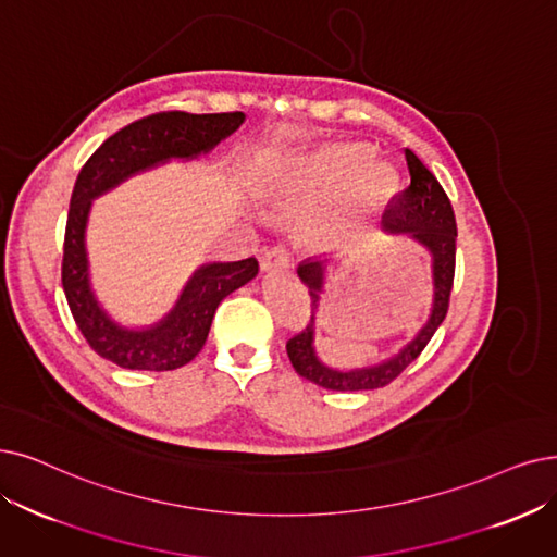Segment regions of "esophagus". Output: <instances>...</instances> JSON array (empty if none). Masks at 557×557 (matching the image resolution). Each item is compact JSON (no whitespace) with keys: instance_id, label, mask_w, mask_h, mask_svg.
Masks as SVG:
<instances>
[{"instance_id":"obj_1","label":"esophagus","mask_w":557,"mask_h":557,"mask_svg":"<svg viewBox=\"0 0 557 557\" xmlns=\"http://www.w3.org/2000/svg\"><path fill=\"white\" fill-rule=\"evenodd\" d=\"M290 264V251L285 247H272L262 251L260 256V270L262 272H272V270H281V267Z\"/></svg>"}]
</instances>
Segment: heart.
Masks as SVG:
<instances>
[{
  "mask_svg": "<svg viewBox=\"0 0 557 557\" xmlns=\"http://www.w3.org/2000/svg\"><path fill=\"white\" fill-rule=\"evenodd\" d=\"M368 164V150L361 146H331L301 162L293 173V187L301 194H324L356 181ZM361 176L368 189H386L393 181L391 169L372 164Z\"/></svg>",
  "mask_w": 557,
  "mask_h": 557,
  "instance_id": "obj_1",
  "label": "heart"
}]
</instances>
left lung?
Returning <instances> with one entry per match:
<instances>
[{"label":"left lung","instance_id":"1","mask_svg":"<svg viewBox=\"0 0 557 557\" xmlns=\"http://www.w3.org/2000/svg\"><path fill=\"white\" fill-rule=\"evenodd\" d=\"M405 158L409 166L411 183L409 187L393 198V203L384 212L382 226L388 233H411L418 242L434 256V308L430 322L422 326L413 343H409L395 359L374 366L361 368L351 372H338L322 366L313 351V310L318 308V299L322 293L324 278V262L322 260H306L299 264V278L306 283L310 295V322L297 331L295 336L285 343L287 356H290L293 368L304 376L329 391H372L384 388L393 380H397L409 363H413L420 351L428 347L436 329L448 315L450 293L455 281V253H457V221L453 212V203L448 194L443 191L434 173L418 160V154L405 148Z\"/></svg>","mask_w":557,"mask_h":557}]
</instances>
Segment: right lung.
Listing matches in <instances>:
<instances>
[{
	"instance_id": "add662e5",
	"label": "right lung",
	"mask_w": 557,
	"mask_h": 557,
	"mask_svg": "<svg viewBox=\"0 0 557 557\" xmlns=\"http://www.w3.org/2000/svg\"><path fill=\"white\" fill-rule=\"evenodd\" d=\"M242 111L187 114L158 111L111 135L82 166L65 221L61 285L82 336L102 359L127 370H175L203 349L221 299L258 274V260L206 264L187 283L173 313L148 331H125L111 322L96 301L86 274L84 226L91 198L125 181L127 175L169 158H196L242 125Z\"/></svg>"
}]
</instances>
